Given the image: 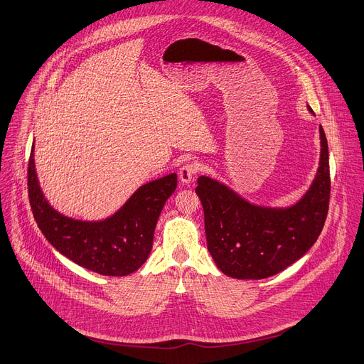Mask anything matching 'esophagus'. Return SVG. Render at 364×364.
I'll return each instance as SVG.
<instances>
[{
	"mask_svg": "<svg viewBox=\"0 0 364 364\" xmlns=\"http://www.w3.org/2000/svg\"><path fill=\"white\" fill-rule=\"evenodd\" d=\"M197 171H199V167H197V164L194 162H188V164H184L183 167L180 168L178 171V177H180V181L183 184H188L194 180Z\"/></svg>",
	"mask_w": 364,
	"mask_h": 364,
	"instance_id": "1",
	"label": "esophagus"
}]
</instances>
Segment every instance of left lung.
<instances>
[{
	"label": "left lung",
	"mask_w": 364,
	"mask_h": 364,
	"mask_svg": "<svg viewBox=\"0 0 364 364\" xmlns=\"http://www.w3.org/2000/svg\"><path fill=\"white\" fill-rule=\"evenodd\" d=\"M308 110L312 109L308 106ZM319 167L309 190L289 208L247 202L225 184L202 176L196 193L205 212L208 250L219 270L234 279L274 276L305 255L323 228L331 180L328 144L319 126Z\"/></svg>",
	"instance_id": "8db88e82"
}]
</instances>
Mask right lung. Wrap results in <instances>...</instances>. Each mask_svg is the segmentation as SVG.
<instances>
[{
	"instance_id": "add662e5",
	"label": "right lung",
	"mask_w": 364,
	"mask_h": 364,
	"mask_svg": "<svg viewBox=\"0 0 364 364\" xmlns=\"http://www.w3.org/2000/svg\"><path fill=\"white\" fill-rule=\"evenodd\" d=\"M31 146L27 186L33 216L45 238L78 266L103 276H127L148 259L161 210L177 187V174L141 186L110 218L77 220L56 212L41 190Z\"/></svg>"
}]
</instances>
